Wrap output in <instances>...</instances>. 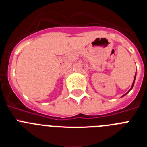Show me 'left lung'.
Instances as JSON below:
<instances>
[{"label":"left lung","mask_w":147,"mask_h":147,"mask_svg":"<svg viewBox=\"0 0 147 147\" xmlns=\"http://www.w3.org/2000/svg\"><path fill=\"white\" fill-rule=\"evenodd\" d=\"M136 75H135V77H134V80H133V82H132V86H131L130 89H129V91L127 92V93H125V94H124V96H121V97L124 96H125V95H127V93H129V91H130L131 90H132V88H133V85H134V83H135V80H136Z\"/></svg>","instance_id":"left-lung-1"}]
</instances>
